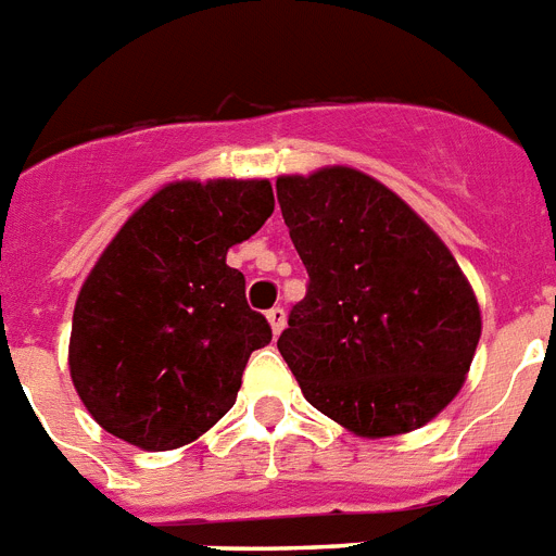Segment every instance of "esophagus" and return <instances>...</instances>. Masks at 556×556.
Returning a JSON list of instances; mask_svg holds the SVG:
<instances>
[{
	"instance_id": "34e87169",
	"label": "esophagus",
	"mask_w": 556,
	"mask_h": 556,
	"mask_svg": "<svg viewBox=\"0 0 556 556\" xmlns=\"http://www.w3.org/2000/svg\"><path fill=\"white\" fill-rule=\"evenodd\" d=\"M268 321H270V330H274V333H282V328H286V311H282V307H270L268 311Z\"/></svg>"
}]
</instances>
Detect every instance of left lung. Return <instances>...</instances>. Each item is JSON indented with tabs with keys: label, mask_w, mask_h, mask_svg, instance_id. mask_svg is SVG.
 <instances>
[{
	"label": "left lung",
	"mask_w": 556,
	"mask_h": 556,
	"mask_svg": "<svg viewBox=\"0 0 556 556\" xmlns=\"http://www.w3.org/2000/svg\"><path fill=\"white\" fill-rule=\"evenodd\" d=\"M307 270L279 353L319 413L365 438L401 435L458 395L480 311L455 256L379 180L348 166L279 177Z\"/></svg>",
	"instance_id": "1"
}]
</instances>
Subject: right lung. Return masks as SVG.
I'll use <instances>...</instances> for the list:
<instances>
[{"label": "right lung", "mask_w": 556, "mask_h": 556, "mask_svg": "<svg viewBox=\"0 0 556 556\" xmlns=\"http://www.w3.org/2000/svg\"><path fill=\"white\" fill-rule=\"evenodd\" d=\"M274 212L268 180L172 184L124 223L78 293L70 376L106 432L177 450L235 407L242 370L270 342L245 302L231 245Z\"/></svg>", "instance_id": "1"}]
</instances>
